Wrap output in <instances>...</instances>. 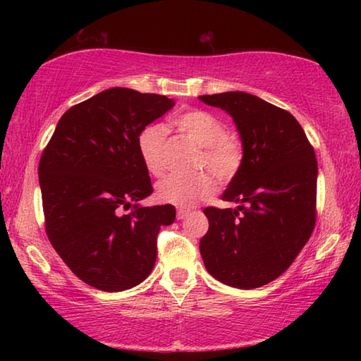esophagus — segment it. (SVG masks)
Wrapping results in <instances>:
<instances>
[{
  "label": "esophagus",
  "instance_id": "esophagus-1",
  "mask_svg": "<svg viewBox=\"0 0 361 361\" xmlns=\"http://www.w3.org/2000/svg\"><path fill=\"white\" fill-rule=\"evenodd\" d=\"M189 215H191V210L189 209H178V212H176V218L178 219H185Z\"/></svg>",
  "mask_w": 361,
  "mask_h": 361
}]
</instances>
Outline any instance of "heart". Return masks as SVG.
I'll use <instances>...</instances> for the list:
<instances>
[{
    "label": "heart",
    "instance_id": "1",
    "mask_svg": "<svg viewBox=\"0 0 361 361\" xmlns=\"http://www.w3.org/2000/svg\"><path fill=\"white\" fill-rule=\"evenodd\" d=\"M172 126L183 137L200 146L195 167L209 169L221 183L231 181L239 173L243 162V143L232 132H226L224 122L204 109H189L175 116ZM138 152L148 172L161 178L169 169L167 133L161 126H148L140 132ZM216 183L207 172L192 176H172L156 188L159 202L188 209L209 199L215 192Z\"/></svg>",
    "mask_w": 361,
    "mask_h": 361
}]
</instances>
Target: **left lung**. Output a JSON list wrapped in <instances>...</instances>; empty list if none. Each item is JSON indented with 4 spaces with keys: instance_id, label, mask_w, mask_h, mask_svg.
Wrapping results in <instances>:
<instances>
[{
    "instance_id": "1",
    "label": "left lung",
    "mask_w": 361,
    "mask_h": 361,
    "mask_svg": "<svg viewBox=\"0 0 361 361\" xmlns=\"http://www.w3.org/2000/svg\"><path fill=\"white\" fill-rule=\"evenodd\" d=\"M199 99L228 111L243 143L242 167L223 194L239 207H207L209 231L200 239V255L219 282L258 288L282 276L315 228L314 146L295 116L252 94Z\"/></svg>"
}]
</instances>
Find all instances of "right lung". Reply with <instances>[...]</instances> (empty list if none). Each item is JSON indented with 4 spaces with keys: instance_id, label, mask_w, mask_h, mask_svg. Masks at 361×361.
Wrapping results in <instances>:
<instances>
[{
    "instance_id": "1",
    "label": "right lung",
    "mask_w": 361,
    "mask_h": 361,
    "mask_svg": "<svg viewBox=\"0 0 361 361\" xmlns=\"http://www.w3.org/2000/svg\"><path fill=\"white\" fill-rule=\"evenodd\" d=\"M172 106L166 95L103 90L71 106L42 151L38 173L49 242L97 290L142 283L154 267L161 226L175 221L173 205H138L152 192L138 135Z\"/></svg>"
}]
</instances>
